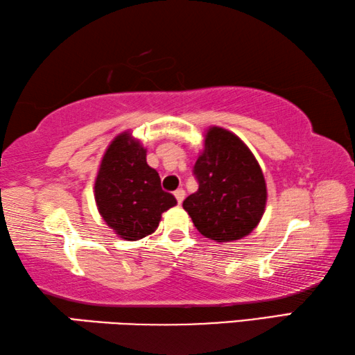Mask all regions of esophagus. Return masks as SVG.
Wrapping results in <instances>:
<instances>
[{
    "mask_svg": "<svg viewBox=\"0 0 355 355\" xmlns=\"http://www.w3.org/2000/svg\"><path fill=\"white\" fill-rule=\"evenodd\" d=\"M173 196H175L178 204H182V202L184 200V196H187V193H184V189H177L175 193H173Z\"/></svg>",
    "mask_w": 355,
    "mask_h": 355,
    "instance_id": "obj_1",
    "label": "esophagus"
}]
</instances>
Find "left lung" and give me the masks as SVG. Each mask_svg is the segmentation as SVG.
I'll return each instance as SVG.
<instances>
[{"label": "left lung", "mask_w": 355, "mask_h": 355, "mask_svg": "<svg viewBox=\"0 0 355 355\" xmlns=\"http://www.w3.org/2000/svg\"><path fill=\"white\" fill-rule=\"evenodd\" d=\"M199 189L183 208L204 237L234 241L252 232L266 211L267 187L261 166L243 140L211 126L194 164Z\"/></svg>", "instance_id": "8db88e82"}]
</instances>
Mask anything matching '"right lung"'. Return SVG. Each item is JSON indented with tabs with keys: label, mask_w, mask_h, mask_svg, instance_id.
Returning <instances> with one entry per match:
<instances>
[{
	"label": "right lung",
	"mask_w": 355,
	"mask_h": 355,
	"mask_svg": "<svg viewBox=\"0 0 355 355\" xmlns=\"http://www.w3.org/2000/svg\"><path fill=\"white\" fill-rule=\"evenodd\" d=\"M94 199L107 226L131 241L153 234L162 213L177 205V199L162 191L159 173L147 164V150L128 131L105 150Z\"/></svg>",
	"instance_id": "right-lung-1"
}]
</instances>
